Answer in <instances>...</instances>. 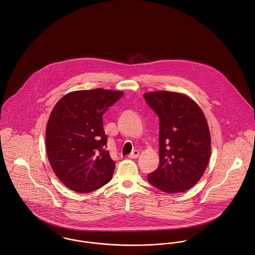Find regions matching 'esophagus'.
<instances>
[{
  "label": "esophagus",
  "mask_w": 255,
  "mask_h": 255,
  "mask_svg": "<svg viewBox=\"0 0 255 255\" xmlns=\"http://www.w3.org/2000/svg\"><path fill=\"white\" fill-rule=\"evenodd\" d=\"M139 155H140V152L137 151V150H135V151H133L128 157H129L130 159H137V158L139 157Z\"/></svg>",
  "instance_id": "34e87169"
}]
</instances>
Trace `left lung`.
<instances>
[{
    "instance_id": "1",
    "label": "left lung",
    "mask_w": 255,
    "mask_h": 255,
    "mask_svg": "<svg viewBox=\"0 0 255 255\" xmlns=\"http://www.w3.org/2000/svg\"><path fill=\"white\" fill-rule=\"evenodd\" d=\"M160 120L158 169L148 175L157 189L176 194L194 187L211 157V135L200 106L189 96L170 91L144 94Z\"/></svg>"
}]
</instances>
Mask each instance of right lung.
<instances>
[{"label":"right lung","instance_id":"1","mask_svg":"<svg viewBox=\"0 0 255 255\" xmlns=\"http://www.w3.org/2000/svg\"><path fill=\"white\" fill-rule=\"evenodd\" d=\"M123 96L96 88L73 91L53 107L45 130L49 164L56 177L77 193L93 192L112 178L115 163L106 150L102 116Z\"/></svg>","mask_w":255,"mask_h":255}]
</instances>
